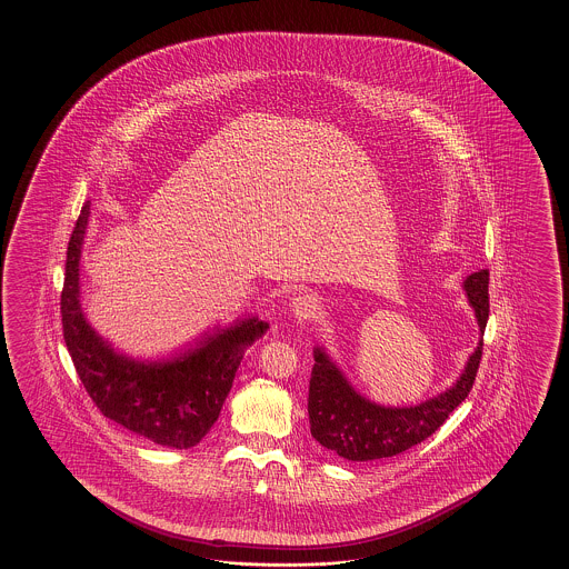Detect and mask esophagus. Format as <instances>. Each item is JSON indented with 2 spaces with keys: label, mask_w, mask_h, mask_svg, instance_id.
I'll use <instances>...</instances> for the list:
<instances>
[{
  "label": "esophagus",
  "mask_w": 569,
  "mask_h": 569,
  "mask_svg": "<svg viewBox=\"0 0 569 569\" xmlns=\"http://www.w3.org/2000/svg\"><path fill=\"white\" fill-rule=\"evenodd\" d=\"M290 311L295 315V319L299 323L311 321L319 315V299L315 297L313 292H301L290 301Z\"/></svg>",
  "instance_id": "esophagus-1"
}]
</instances>
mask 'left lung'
I'll list each match as a JSON object with an SVG mask.
<instances>
[{
  "instance_id": "1",
  "label": "left lung",
  "mask_w": 569,
  "mask_h": 569,
  "mask_svg": "<svg viewBox=\"0 0 569 569\" xmlns=\"http://www.w3.org/2000/svg\"><path fill=\"white\" fill-rule=\"evenodd\" d=\"M488 270L470 274L463 289L476 311L480 333L486 329L488 302ZM483 341L470 356L458 382L436 399L425 400L417 407H380L360 397L338 366L329 360L323 348H315V366L309 382V423L311 436L323 448L336 451L351 461L380 460L399 456L407 449L433 436L446 423L451 411L460 407L470 395L478 366L482 360Z\"/></svg>"
}]
</instances>
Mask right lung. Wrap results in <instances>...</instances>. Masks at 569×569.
<instances>
[{"mask_svg":"<svg viewBox=\"0 0 569 569\" xmlns=\"http://www.w3.org/2000/svg\"><path fill=\"white\" fill-rule=\"evenodd\" d=\"M89 203L74 223L61 292L62 336L87 395L108 419L164 448L197 446L218 421L243 350L268 323L243 319L167 362H136L97 336L79 302V258Z\"/></svg>","mask_w":569,"mask_h":569,"instance_id":"right-lung-1","label":"right lung"}]
</instances>
